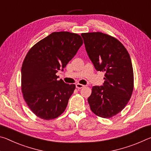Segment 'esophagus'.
<instances>
[{"instance_id": "1", "label": "esophagus", "mask_w": 151, "mask_h": 151, "mask_svg": "<svg viewBox=\"0 0 151 151\" xmlns=\"http://www.w3.org/2000/svg\"><path fill=\"white\" fill-rule=\"evenodd\" d=\"M84 86H85V85H81V84H76V88H78V89H81L82 88H83Z\"/></svg>"}]
</instances>
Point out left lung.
Masks as SVG:
<instances>
[{
	"instance_id": "obj_1",
	"label": "left lung",
	"mask_w": 151,
	"mask_h": 151,
	"mask_svg": "<svg viewBox=\"0 0 151 151\" xmlns=\"http://www.w3.org/2000/svg\"><path fill=\"white\" fill-rule=\"evenodd\" d=\"M85 48L95 69L104 72L103 86H94L88 98L96 115L109 119L123 109L134 88L133 68L123 45L100 32L82 33Z\"/></svg>"
}]
</instances>
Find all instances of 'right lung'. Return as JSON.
Returning <instances> with one entry per match:
<instances>
[{"label": "right lung", "instance_id": "1", "mask_svg": "<svg viewBox=\"0 0 151 151\" xmlns=\"http://www.w3.org/2000/svg\"><path fill=\"white\" fill-rule=\"evenodd\" d=\"M83 43L76 33L55 32L28 52L21 68V90L27 105L39 118L51 120L65 111L76 86L58 81L56 73L63 70Z\"/></svg>", "mask_w": 151, "mask_h": 151}]
</instances>
